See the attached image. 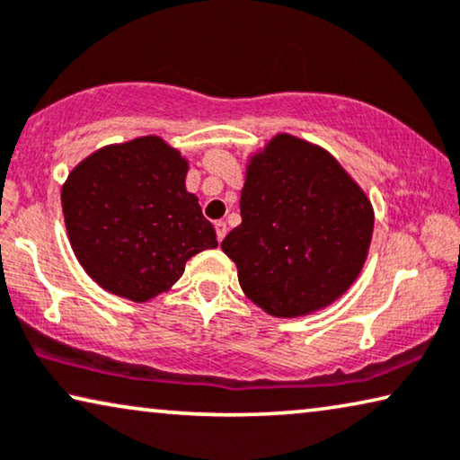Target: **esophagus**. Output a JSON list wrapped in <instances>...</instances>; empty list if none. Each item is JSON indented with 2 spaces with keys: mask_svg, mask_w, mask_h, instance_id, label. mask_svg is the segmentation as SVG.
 I'll use <instances>...</instances> for the list:
<instances>
[{
  "mask_svg": "<svg viewBox=\"0 0 460 460\" xmlns=\"http://www.w3.org/2000/svg\"><path fill=\"white\" fill-rule=\"evenodd\" d=\"M226 232H228V226H226V222H222V219H219V222H216V234H217V241L219 243L224 241Z\"/></svg>",
  "mask_w": 460,
  "mask_h": 460,
  "instance_id": "obj_1",
  "label": "esophagus"
}]
</instances>
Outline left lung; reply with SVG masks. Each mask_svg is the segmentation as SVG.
Masks as SVG:
<instances>
[{
    "instance_id": "8db88e82",
    "label": "left lung",
    "mask_w": 460,
    "mask_h": 460,
    "mask_svg": "<svg viewBox=\"0 0 460 460\" xmlns=\"http://www.w3.org/2000/svg\"><path fill=\"white\" fill-rule=\"evenodd\" d=\"M241 217L222 251L246 296L274 317H303L355 284L374 205L332 153L279 132L249 157Z\"/></svg>"
}]
</instances>
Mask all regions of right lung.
Here are the masks:
<instances>
[{"instance_id": "right-lung-1", "label": "right lung", "mask_w": 460, "mask_h": 460, "mask_svg": "<svg viewBox=\"0 0 460 460\" xmlns=\"http://www.w3.org/2000/svg\"><path fill=\"white\" fill-rule=\"evenodd\" d=\"M189 159L162 137L105 145L62 186L72 251L111 295L147 303L168 292L190 257L216 249V230L186 190Z\"/></svg>"}]
</instances>
